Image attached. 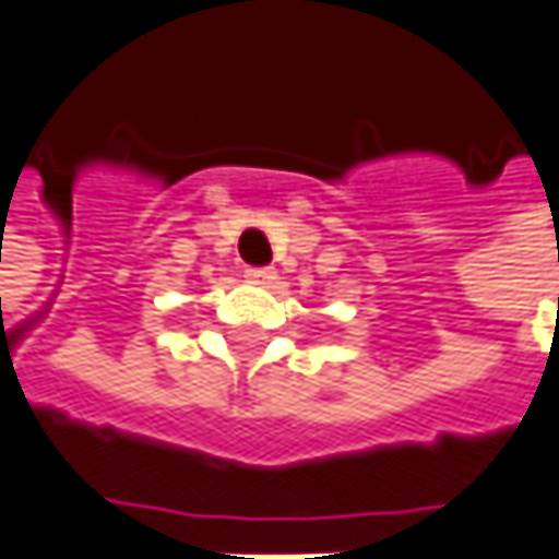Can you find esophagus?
<instances>
[{
  "label": "esophagus",
  "instance_id": "obj_1",
  "mask_svg": "<svg viewBox=\"0 0 559 559\" xmlns=\"http://www.w3.org/2000/svg\"><path fill=\"white\" fill-rule=\"evenodd\" d=\"M243 276H247L250 283L266 286V283H273V280H276V270H273V266H247V270H243Z\"/></svg>",
  "mask_w": 559,
  "mask_h": 559
}]
</instances>
